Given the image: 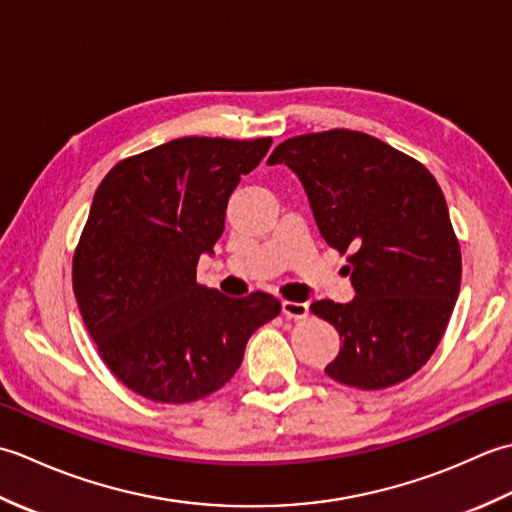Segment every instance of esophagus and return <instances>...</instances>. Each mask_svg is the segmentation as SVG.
<instances>
[{"instance_id":"34e87169","label":"esophagus","mask_w":512,"mask_h":512,"mask_svg":"<svg viewBox=\"0 0 512 512\" xmlns=\"http://www.w3.org/2000/svg\"><path fill=\"white\" fill-rule=\"evenodd\" d=\"M281 310H284V314L288 319H303V317H308V312H310V306L308 303H297V301H284L281 303Z\"/></svg>"}]
</instances>
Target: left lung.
<instances>
[{"label":"left lung","mask_w":512,"mask_h":512,"mask_svg":"<svg viewBox=\"0 0 512 512\" xmlns=\"http://www.w3.org/2000/svg\"><path fill=\"white\" fill-rule=\"evenodd\" d=\"M268 165H286L306 189L325 244L354 250L345 270L354 299L312 303L341 350L325 374L358 389L413 376L436 350L460 292L462 257L436 178L383 140L350 129L281 143Z\"/></svg>","instance_id":"left-lung-1"}]
</instances>
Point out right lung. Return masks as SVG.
Listing matches in <instances>:
<instances>
[{
    "label": "right lung",
    "mask_w": 512,
    "mask_h": 512,
    "mask_svg": "<svg viewBox=\"0 0 512 512\" xmlns=\"http://www.w3.org/2000/svg\"><path fill=\"white\" fill-rule=\"evenodd\" d=\"M273 138H176L127 158L94 193L72 286L105 365L138 396L191 402L226 385L253 332L281 312L266 292L226 297L195 281L226 204Z\"/></svg>",
    "instance_id": "obj_1"
}]
</instances>
